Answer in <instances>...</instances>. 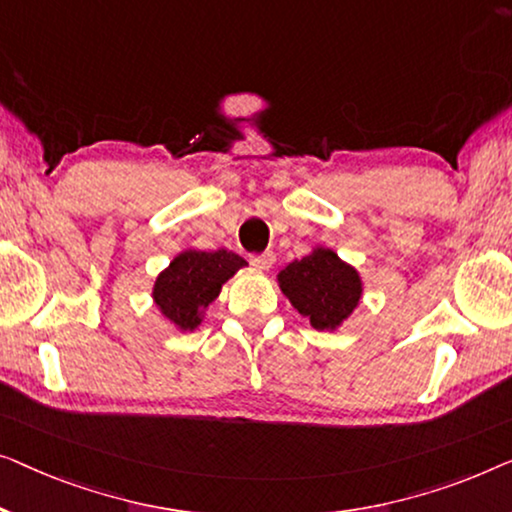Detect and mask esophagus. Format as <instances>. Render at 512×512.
<instances>
[{
    "mask_svg": "<svg viewBox=\"0 0 512 512\" xmlns=\"http://www.w3.org/2000/svg\"><path fill=\"white\" fill-rule=\"evenodd\" d=\"M276 262V255L273 253H262V255H250V264L257 266L259 271H266L271 269V264Z\"/></svg>",
    "mask_w": 512,
    "mask_h": 512,
    "instance_id": "obj_1",
    "label": "esophagus"
}]
</instances>
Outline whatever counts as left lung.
Returning a JSON list of instances; mask_svg holds the SVG:
<instances>
[{
	"label": "left lung",
	"instance_id": "obj_1",
	"mask_svg": "<svg viewBox=\"0 0 512 512\" xmlns=\"http://www.w3.org/2000/svg\"><path fill=\"white\" fill-rule=\"evenodd\" d=\"M278 285L313 329L334 331L362 299V278L334 250L315 248L278 273Z\"/></svg>",
	"mask_w": 512,
	"mask_h": 512
}]
</instances>
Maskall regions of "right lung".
Segmentation results:
<instances>
[{
	"label": "right lung",
	"mask_w": 512,
	"mask_h": 512,
	"mask_svg": "<svg viewBox=\"0 0 512 512\" xmlns=\"http://www.w3.org/2000/svg\"><path fill=\"white\" fill-rule=\"evenodd\" d=\"M246 266V259L229 250H183L153 285L155 306L181 331H194L208 304L218 299L222 285Z\"/></svg>",
	"instance_id": "right-lung-1"
}]
</instances>
